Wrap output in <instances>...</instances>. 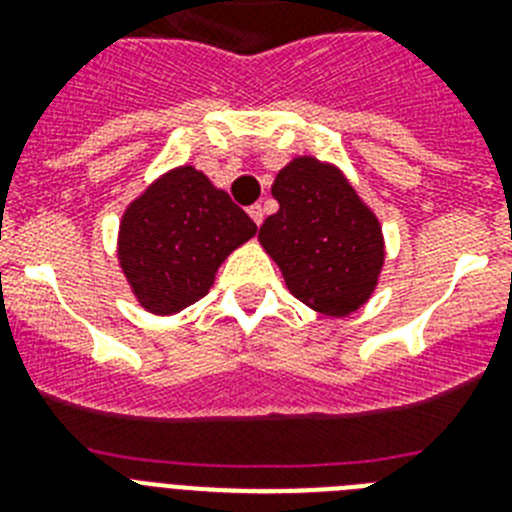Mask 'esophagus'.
<instances>
[{
  "label": "esophagus",
  "instance_id": "obj_1",
  "mask_svg": "<svg viewBox=\"0 0 512 512\" xmlns=\"http://www.w3.org/2000/svg\"><path fill=\"white\" fill-rule=\"evenodd\" d=\"M248 215H251V220L256 225L264 223V210H261V205H251V207H248Z\"/></svg>",
  "mask_w": 512,
  "mask_h": 512
}]
</instances>
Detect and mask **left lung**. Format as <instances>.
<instances>
[{"mask_svg": "<svg viewBox=\"0 0 512 512\" xmlns=\"http://www.w3.org/2000/svg\"><path fill=\"white\" fill-rule=\"evenodd\" d=\"M271 197L279 210L264 220L259 243L289 292L328 318L354 315L372 300L387 256L372 207L336 164L315 156L279 169Z\"/></svg>", "mask_w": 512, "mask_h": 512, "instance_id": "left-lung-1", "label": "left lung"}]
</instances>
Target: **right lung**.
Instances as JSON below:
<instances>
[{
    "instance_id": "obj_1",
    "label": "right lung",
    "mask_w": 512,
    "mask_h": 512,
    "mask_svg": "<svg viewBox=\"0 0 512 512\" xmlns=\"http://www.w3.org/2000/svg\"><path fill=\"white\" fill-rule=\"evenodd\" d=\"M253 235L256 223L225 189L194 166H174L122 212L117 264L135 302L169 318L202 300L223 261Z\"/></svg>"
}]
</instances>
